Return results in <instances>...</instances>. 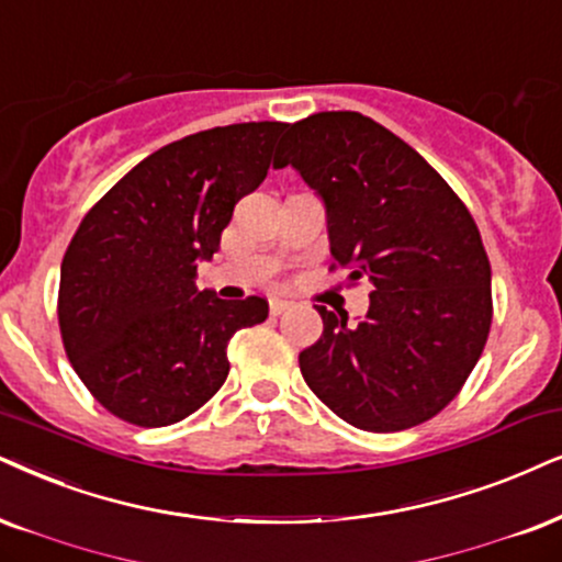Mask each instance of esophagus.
<instances>
[{"instance_id": "obj_1", "label": "esophagus", "mask_w": 562, "mask_h": 562, "mask_svg": "<svg viewBox=\"0 0 562 562\" xmlns=\"http://www.w3.org/2000/svg\"><path fill=\"white\" fill-rule=\"evenodd\" d=\"M288 308H290V301H285V297H272V301H269V311H272L274 316H280L282 311Z\"/></svg>"}]
</instances>
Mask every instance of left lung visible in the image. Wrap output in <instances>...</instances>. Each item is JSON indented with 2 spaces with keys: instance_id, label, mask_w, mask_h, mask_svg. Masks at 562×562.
Instances as JSON below:
<instances>
[{
  "instance_id": "obj_1",
  "label": "left lung",
  "mask_w": 562,
  "mask_h": 562,
  "mask_svg": "<svg viewBox=\"0 0 562 562\" xmlns=\"http://www.w3.org/2000/svg\"><path fill=\"white\" fill-rule=\"evenodd\" d=\"M324 199L334 267L371 282L363 322L324 305L305 383L360 430H407L461 392L493 324L490 261L467 204L386 126L355 111L288 124L274 168Z\"/></svg>"
}]
</instances>
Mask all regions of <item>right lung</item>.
I'll list each match as a JSON object with an SVG mask.
<instances>
[{
	"mask_svg": "<svg viewBox=\"0 0 562 562\" xmlns=\"http://www.w3.org/2000/svg\"><path fill=\"white\" fill-rule=\"evenodd\" d=\"M282 122L215 126L160 147L92 204L69 240L59 329L88 392L119 420L162 428L228 379V342L269 314L194 285L238 199L265 181Z\"/></svg>",
	"mask_w": 562,
	"mask_h": 562,
	"instance_id": "right-lung-1",
	"label": "right lung"
}]
</instances>
